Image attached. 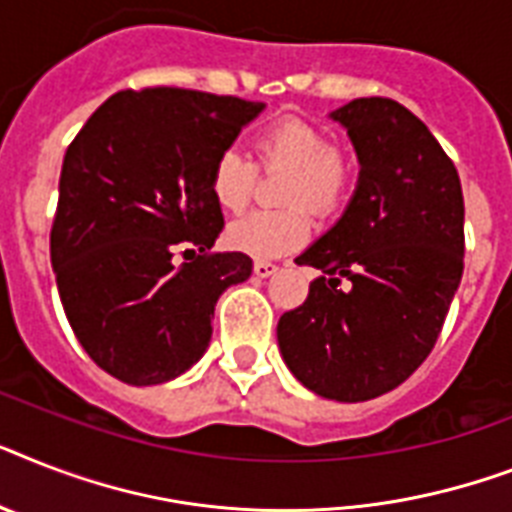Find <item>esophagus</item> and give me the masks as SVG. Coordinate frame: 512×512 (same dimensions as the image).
<instances>
[{"label":"esophagus","mask_w":512,"mask_h":512,"mask_svg":"<svg viewBox=\"0 0 512 512\" xmlns=\"http://www.w3.org/2000/svg\"><path fill=\"white\" fill-rule=\"evenodd\" d=\"M276 270H278V265L276 263H268V260H257V263H255V276L257 278L273 276Z\"/></svg>","instance_id":"34e87169"}]
</instances>
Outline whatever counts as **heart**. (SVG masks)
Here are the masks:
<instances>
[{
  "mask_svg": "<svg viewBox=\"0 0 512 512\" xmlns=\"http://www.w3.org/2000/svg\"><path fill=\"white\" fill-rule=\"evenodd\" d=\"M255 155L263 168H284L281 210H255L228 226V244L252 257H281L310 236V211L336 213L350 194L355 162L334 147L326 131L307 120L281 118L255 136ZM255 165L239 149H223L210 170V194L223 210H242L252 197ZM308 206L305 208L304 205Z\"/></svg>",
  "mask_w": 512,
  "mask_h": 512,
  "instance_id": "heart-1",
  "label": "heart"
}]
</instances>
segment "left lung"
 <instances>
[{
	"label": "left lung",
	"mask_w": 512,
	"mask_h": 512,
	"mask_svg": "<svg viewBox=\"0 0 512 512\" xmlns=\"http://www.w3.org/2000/svg\"><path fill=\"white\" fill-rule=\"evenodd\" d=\"M328 118L347 128L360 176L342 218L294 260L321 276L276 334L305 389L365 402L397 389L434 350L463 278V189L400 102L352 99Z\"/></svg>",
	"instance_id": "8db88e82"
}]
</instances>
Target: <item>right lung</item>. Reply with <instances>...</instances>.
<instances>
[{"label": "right lung", "instance_id": "obj_1", "mask_svg": "<svg viewBox=\"0 0 512 512\" xmlns=\"http://www.w3.org/2000/svg\"><path fill=\"white\" fill-rule=\"evenodd\" d=\"M263 110L170 86L118 91L65 152L49 236L57 289L83 350L123 384L189 371L218 297L252 273L244 252H210L223 231L210 170Z\"/></svg>", "mask_w": 512, "mask_h": 512}]
</instances>
